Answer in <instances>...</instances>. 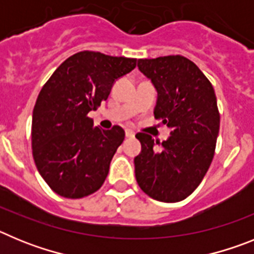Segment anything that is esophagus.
<instances>
[{
  "instance_id": "34e87169",
  "label": "esophagus",
  "mask_w": 254,
  "mask_h": 254,
  "mask_svg": "<svg viewBox=\"0 0 254 254\" xmlns=\"http://www.w3.org/2000/svg\"><path fill=\"white\" fill-rule=\"evenodd\" d=\"M126 137H128V138L134 137V132L131 131V129H126Z\"/></svg>"
}]
</instances>
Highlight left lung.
Instances as JSON below:
<instances>
[{
	"mask_svg": "<svg viewBox=\"0 0 254 254\" xmlns=\"http://www.w3.org/2000/svg\"><path fill=\"white\" fill-rule=\"evenodd\" d=\"M137 67L156 89L155 118L170 136L159 143L150 134H136L141 142L133 160L136 181L151 198L178 202L198 187L214 158L220 127L214 87L182 56L138 60Z\"/></svg>",
	"mask_w": 254,
	"mask_h": 254,
	"instance_id": "left-lung-1",
	"label": "left lung"
}]
</instances>
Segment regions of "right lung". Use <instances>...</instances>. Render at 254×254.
I'll return each instance as SVG.
<instances>
[{"label": "right lung", "mask_w": 254, "mask_h": 254, "mask_svg": "<svg viewBox=\"0 0 254 254\" xmlns=\"http://www.w3.org/2000/svg\"><path fill=\"white\" fill-rule=\"evenodd\" d=\"M136 61L78 52L42 87L31 120L33 158L42 178L60 196L81 198L104 183L125 131L120 126L94 127L87 113L108 99L114 82L131 72Z\"/></svg>", "instance_id": "right-lung-1"}]
</instances>
